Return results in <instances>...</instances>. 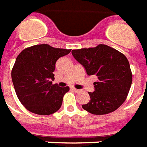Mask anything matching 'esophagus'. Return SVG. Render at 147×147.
<instances>
[{
  "label": "esophagus",
  "instance_id": "1",
  "mask_svg": "<svg viewBox=\"0 0 147 147\" xmlns=\"http://www.w3.org/2000/svg\"><path fill=\"white\" fill-rule=\"evenodd\" d=\"M71 90H73L74 92H76V93H79V91H80L79 90H77V89H76V88H74V87L71 88Z\"/></svg>",
  "mask_w": 147,
  "mask_h": 147
}]
</instances>
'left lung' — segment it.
<instances>
[{
    "label": "left lung",
    "mask_w": 147,
    "mask_h": 147,
    "mask_svg": "<svg viewBox=\"0 0 147 147\" xmlns=\"http://www.w3.org/2000/svg\"><path fill=\"white\" fill-rule=\"evenodd\" d=\"M71 54L86 71L88 76H96L94 92H89L90 102L82 107L93 115H107L123 104L128 96L131 74L128 59L123 54L109 46L72 50Z\"/></svg>",
    "instance_id": "1"
}]
</instances>
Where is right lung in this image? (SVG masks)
I'll return each mask as SVG.
<instances>
[{
	"label": "right lung",
	"instance_id": "add662e5",
	"mask_svg": "<svg viewBox=\"0 0 147 147\" xmlns=\"http://www.w3.org/2000/svg\"><path fill=\"white\" fill-rule=\"evenodd\" d=\"M71 50L54 48L48 44L35 45L18 54L11 71L14 88L22 104L40 115L54 114L60 109L69 87L52 84L55 64Z\"/></svg>",
	"mask_w": 147,
	"mask_h": 147
}]
</instances>
